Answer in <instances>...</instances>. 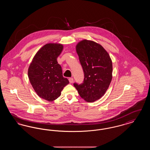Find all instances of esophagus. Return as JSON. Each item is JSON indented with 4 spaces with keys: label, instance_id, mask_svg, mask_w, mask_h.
Instances as JSON below:
<instances>
[{
    "label": "esophagus",
    "instance_id": "obj_1",
    "mask_svg": "<svg viewBox=\"0 0 150 150\" xmlns=\"http://www.w3.org/2000/svg\"><path fill=\"white\" fill-rule=\"evenodd\" d=\"M69 82L70 83H72L73 81H74V79H73L72 78H70L69 79Z\"/></svg>",
    "mask_w": 150,
    "mask_h": 150
}]
</instances>
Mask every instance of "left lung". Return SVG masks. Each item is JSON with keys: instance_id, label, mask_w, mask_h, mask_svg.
I'll return each mask as SVG.
<instances>
[{"instance_id": "8db88e82", "label": "left lung", "mask_w": 150, "mask_h": 150, "mask_svg": "<svg viewBox=\"0 0 150 150\" xmlns=\"http://www.w3.org/2000/svg\"><path fill=\"white\" fill-rule=\"evenodd\" d=\"M76 50L84 74L83 83H74L80 96L88 102L99 100L106 93L112 78V62L108 52L98 43L83 40Z\"/></svg>"}]
</instances>
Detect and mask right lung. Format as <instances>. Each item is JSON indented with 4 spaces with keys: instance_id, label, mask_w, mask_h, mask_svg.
Instances as JSON below:
<instances>
[{
    "instance_id": "obj_1",
    "label": "right lung",
    "mask_w": 150,
    "mask_h": 150,
    "mask_svg": "<svg viewBox=\"0 0 150 150\" xmlns=\"http://www.w3.org/2000/svg\"><path fill=\"white\" fill-rule=\"evenodd\" d=\"M64 46L48 43L37 52L28 69L30 82L39 97L52 102L58 98L69 81L62 75L57 59Z\"/></svg>"
}]
</instances>
